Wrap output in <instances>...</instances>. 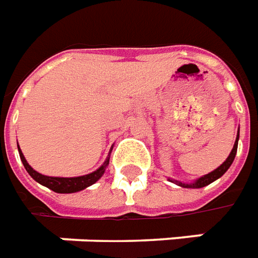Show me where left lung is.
<instances>
[{"label":"left lung","instance_id":"8db88e82","mask_svg":"<svg viewBox=\"0 0 258 258\" xmlns=\"http://www.w3.org/2000/svg\"><path fill=\"white\" fill-rule=\"evenodd\" d=\"M238 140H239V133L238 135H236V141H235V145H233L232 151H231V153H229V156L227 157V160L222 163L220 167L216 168V170H214V171H211V173L206 174V175H203V177H200L199 179H196L194 184H182V182H177V184H178L179 186H184V188H203V186H206V185L211 184L213 181H216V179L220 178L222 174L225 173L228 168L231 167L233 159H235V156H236V151H238Z\"/></svg>","mask_w":258,"mask_h":258}]
</instances>
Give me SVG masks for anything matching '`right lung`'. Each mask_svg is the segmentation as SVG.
<instances>
[{"instance_id": "1", "label": "right lung", "mask_w": 258, "mask_h": 258, "mask_svg": "<svg viewBox=\"0 0 258 258\" xmlns=\"http://www.w3.org/2000/svg\"><path fill=\"white\" fill-rule=\"evenodd\" d=\"M20 160L23 163V166L27 170V173L30 174L31 178L36 179L38 184L47 186L53 192H58V194H73V192H79V190L84 189L90 185L95 184L98 179L101 178L103 173H105V168L109 164V159L106 162L102 164L101 167L98 168L96 171L91 174H87V175H83V177H73V178H60V177H47V175H42V174L37 173L36 170H33L30 167V164L26 162L23 153L19 149Z\"/></svg>"}]
</instances>
